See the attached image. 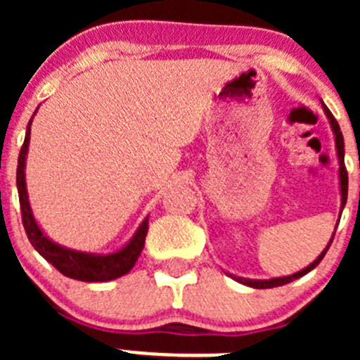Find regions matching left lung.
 I'll return each mask as SVG.
<instances>
[{
  "label": "left lung",
  "instance_id": "left-lung-1",
  "mask_svg": "<svg viewBox=\"0 0 360 360\" xmlns=\"http://www.w3.org/2000/svg\"><path fill=\"white\" fill-rule=\"evenodd\" d=\"M324 106V104H322ZM324 111L326 115H328L329 122H331V127L333 130H335V139H336V150H338V158H340V184H341V207H345V203H347V195H348V174H347V167H345V144H343V134H341L340 130V125H338L336 118L333 116V112L328 110V108L324 106ZM338 226V224H336ZM333 238H335V233H333ZM333 238L329 240L328 248L322 250L321 256L317 257V259L314 261V263L310 264V266H307L304 270L297 271V274H292L289 275V277H278V278H270V281H250V278H238V277H233L237 282H242V284L249 285V288H254V289H270V288H278V285H284V284H289V282L296 281V278L303 277V275H307L308 271L314 270L315 266H317L319 263L322 261V257L326 256V252H328L329 245H331Z\"/></svg>",
  "mask_w": 360,
  "mask_h": 360
}]
</instances>
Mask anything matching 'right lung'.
I'll return each mask as SVG.
<instances>
[{"instance_id":"obj_1","label":"right lung","mask_w":360,"mask_h":360,"mask_svg":"<svg viewBox=\"0 0 360 360\" xmlns=\"http://www.w3.org/2000/svg\"><path fill=\"white\" fill-rule=\"evenodd\" d=\"M31 122L27 123V132H25V139L19 153V165H17V190H19V202H20V212H22V224L25 235H27L29 242L32 248L38 250L49 263H52L57 270L69 278H76V281L83 282H106L118 278L122 275L129 274L132 266L136 264L137 257L141 256V250L144 248V240H146L148 233V217L141 223L139 230L136 231L132 240L125 245L118 252L108 254V256H96V254L79 252V250H71L60 245L53 244L52 240L43 235L36 224L34 217L31 214V207L27 202V190H25V177H24V167H25V155H27L29 146V136H31Z\"/></svg>"}]
</instances>
